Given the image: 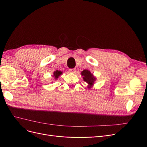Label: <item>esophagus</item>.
I'll use <instances>...</instances> for the list:
<instances>
[{"label": "esophagus", "mask_w": 147, "mask_h": 147, "mask_svg": "<svg viewBox=\"0 0 147 147\" xmlns=\"http://www.w3.org/2000/svg\"><path fill=\"white\" fill-rule=\"evenodd\" d=\"M69 72H71V73H75L76 72V69H69Z\"/></svg>", "instance_id": "esophagus-1"}]
</instances>
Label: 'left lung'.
Returning a JSON list of instances; mask_svg holds the SVG:
<instances>
[{
  "label": "left lung",
  "instance_id": "8db88e82",
  "mask_svg": "<svg viewBox=\"0 0 147 147\" xmlns=\"http://www.w3.org/2000/svg\"><path fill=\"white\" fill-rule=\"evenodd\" d=\"M81 74L83 76L84 81L86 82L89 84L88 87L89 88H90L93 84H94V83L96 80V78L94 77V75L90 72V71H89L88 70H84L83 71H82Z\"/></svg>",
  "mask_w": 147,
  "mask_h": 147
}]
</instances>
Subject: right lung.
I'll return each instance as SVG.
<instances>
[{"label": "right lung", "instance_id": "1", "mask_svg": "<svg viewBox=\"0 0 147 147\" xmlns=\"http://www.w3.org/2000/svg\"><path fill=\"white\" fill-rule=\"evenodd\" d=\"M62 72L60 70H56V71H55L54 72H53V77H55V78L56 80H57V78H58V77L60 76V75L62 74Z\"/></svg>", "mask_w": 147, "mask_h": 147}]
</instances>
